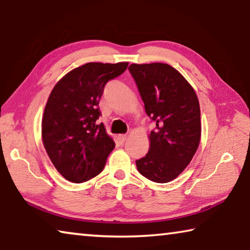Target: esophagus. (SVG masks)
I'll list each match as a JSON object with an SVG mask.
<instances>
[{
    "instance_id": "34e87169",
    "label": "esophagus",
    "mask_w": 250,
    "mask_h": 250,
    "mask_svg": "<svg viewBox=\"0 0 250 250\" xmlns=\"http://www.w3.org/2000/svg\"><path fill=\"white\" fill-rule=\"evenodd\" d=\"M118 139H119L120 140V142H125L126 140H128V135H125V134H120V135H118Z\"/></svg>"
}]
</instances>
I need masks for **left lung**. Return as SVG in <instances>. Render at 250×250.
I'll list each match as a JSON object with an SVG mask.
<instances>
[{
  "instance_id": "obj_1",
  "label": "left lung",
  "mask_w": 250,
  "mask_h": 250,
  "mask_svg": "<svg viewBox=\"0 0 250 250\" xmlns=\"http://www.w3.org/2000/svg\"><path fill=\"white\" fill-rule=\"evenodd\" d=\"M129 70L146 115L156 125L149 134V152L135 164L146 179L167 183L185 170L200 145L197 96L188 80L167 64H131Z\"/></svg>"
}]
</instances>
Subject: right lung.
Returning <instances> with one entry per match:
<instances>
[{"label": "right lung", "instance_id": "obj_1", "mask_svg": "<svg viewBox=\"0 0 250 250\" xmlns=\"http://www.w3.org/2000/svg\"><path fill=\"white\" fill-rule=\"evenodd\" d=\"M129 62H87L70 70L55 84L42 119V140L50 161L73 183L90 180L104 170L115 141L105 132L99 101L110 79Z\"/></svg>", "mask_w": 250, "mask_h": 250}]
</instances>
